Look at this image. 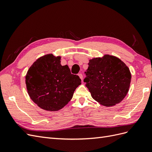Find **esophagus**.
<instances>
[{
	"label": "esophagus",
	"mask_w": 152,
	"mask_h": 152,
	"mask_svg": "<svg viewBox=\"0 0 152 152\" xmlns=\"http://www.w3.org/2000/svg\"><path fill=\"white\" fill-rule=\"evenodd\" d=\"M78 75H79V77H80V79L81 80H82V79H83V75H82V73H79V74H78Z\"/></svg>",
	"instance_id": "1"
}]
</instances>
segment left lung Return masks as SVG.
Returning a JSON list of instances; mask_svg holds the SVG:
<instances>
[{"label":"left lung","instance_id":"8db88e82","mask_svg":"<svg viewBox=\"0 0 152 152\" xmlns=\"http://www.w3.org/2000/svg\"><path fill=\"white\" fill-rule=\"evenodd\" d=\"M84 82L91 96L105 107L121 102L130 87L129 69L120 59L108 54L90 59Z\"/></svg>","mask_w":152,"mask_h":152}]
</instances>
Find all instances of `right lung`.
<instances>
[{
    "label": "right lung",
    "mask_w": 152,
    "mask_h": 152,
    "mask_svg": "<svg viewBox=\"0 0 152 152\" xmlns=\"http://www.w3.org/2000/svg\"><path fill=\"white\" fill-rule=\"evenodd\" d=\"M61 57L52 54L39 58L27 72L26 89L38 107L48 111L63 108L73 97L81 79L72 74L68 65H61Z\"/></svg>",
    "instance_id": "add662e5"
}]
</instances>
